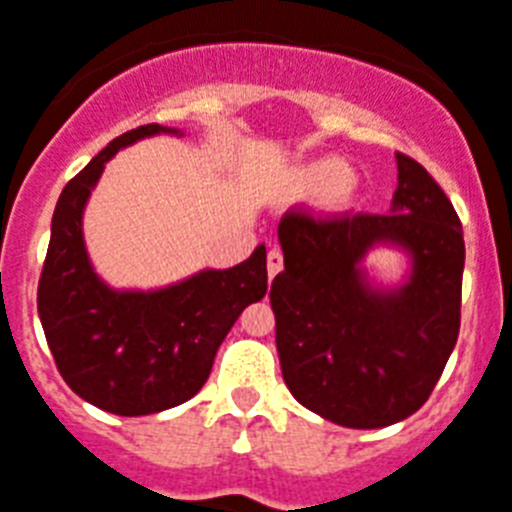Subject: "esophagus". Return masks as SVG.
Here are the masks:
<instances>
[{"instance_id": "esophagus-1", "label": "esophagus", "mask_w": 512, "mask_h": 512, "mask_svg": "<svg viewBox=\"0 0 512 512\" xmlns=\"http://www.w3.org/2000/svg\"><path fill=\"white\" fill-rule=\"evenodd\" d=\"M280 269H283V251H280V248H269V253H267V275H269V280H272V277H275Z\"/></svg>"}]
</instances>
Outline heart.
<instances>
[{"instance_id":"1","label":"heart","mask_w":512,"mask_h":512,"mask_svg":"<svg viewBox=\"0 0 512 512\" xmlns=\"http://www.w3.org/2000/svg\"><path fill=\"white\" fill-rule=\"evenodd\" d=\"M352 176L355 173H352L350 162L342 157H320V160L307 162L304 168L296 170L293 189L310 200L328 197V202H347L352 194Z\"/></svg>"}]
</instances>
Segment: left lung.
<instances>
[{
  "mask_svg": "<svg viewBox=\"0 0 512 512\" xmlns=\"http://www.w3.org/2000/svg\"><path fill=\"white\" fill-rule=\"evenodd\" d=\"M395 157L390 213L293 208L277 227L285 269L269 301L283 379L301 406L355 430L395 425L425 406L459 336L462 224L435 178ZM376 244L412 261L398 289L367 283L362 259Z\"/></svg>",
  "mask_w": 512,
  "mask_h": 512,
  "instance_id": "obj_1",
  "label": "left lung"
}]
</instances>
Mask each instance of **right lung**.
I'll return each mask as SVG.
<instances>
[{"label":"right lung","instance_id":"right-lung-1","mask_svg":"<svg viewBox=\"0 0 512 512\" xmlns=\"http://www.w3.org/2000/svg\"><path fill=\"white\" fill-rule=\"evenodd\" d=\"M157 133V122L122 133L63 186L37 291V310L63 382L120 417L184 403L208 382L216 350L240 312L267 293V248L237 267L202 269L157 291H114L95 275L82 237L87 197L104 165Z\"/></svg>","mask_w":512,"mask_h":512}]
</instances>
